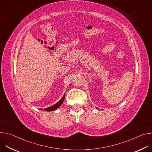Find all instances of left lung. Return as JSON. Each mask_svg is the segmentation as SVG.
Here are the masks:
<instances>
[{
	"mask_svg": "<svg viewBox=\"0 0 152 152\" xmlns=\"http://www.w3.org/2000/svg\"><path fill=\"white\" fill-rule=\"evenodd\" d=\"M97 109H98V108H97Z\"/></svg>",
	"mask_w": 152,
	"mask_h": 152,
	"instance_id": "obj_1",
	"label": "left lung"
}]
</instances>
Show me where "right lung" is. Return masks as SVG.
I'll use <instances>...</instances> for the list:
<instances>
[{"instance_id": "add662e5", "label": "right lung", "mask_w": 152, "mask_h": 152, "mask_svg": "<svg viewBox=\"0 0 152 152\" xmlns=\"http://www.w3.org/2000/svg\"><path fill=\"white\" fill-rule=\"evenodd\" d=\"M64 97H65V94H64L63 97L61 98V99L58 102H57L56 104H53V106H52L50 107H48L45 108V111H53V110H56L57 108H58L62 104V103L64 102ZM40 110H42L40 109Z\"/></svg>"}]
</instances>
